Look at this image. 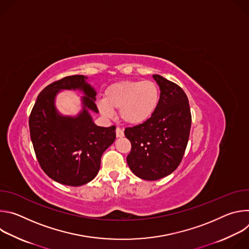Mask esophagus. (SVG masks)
I'll list each match as a JSON object with an SVG mask.
<instances>
[{
    "label": "esophagus",
    "mask_w": 249,
    "mask_h": 249,
    "mask_svg": "<svg viewBox=\"0 0 249 249\" xmlns=\"http://www.w3.org/2000/svg\"><path fill=\"white\" fill-rule=\"evenodd\" d=\"M124 136V131L121 128H116V137L117 138H122Z\"/></svg>",
    "instance_id": "obj_1"
}]
</instances>
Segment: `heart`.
Returning a JSON list of instances; mask_svg holds the SVG:
<instances>
[{
  "label": "heart",
  "mask_w": 249,
  "mask_h": 249,
  "mask_svg": "<svg viewBox=\"0 0 249 249\" xmlns=\"http://www.w3.org/2000/svg\"><path fill=\"white\" fill-rule=\"evenodd\" d=\"M160 102V89L150 80L122 81L109 86L97 108L105 118H112L119 109L123 122L138 126L147 122L156 112Z\"/></svg>",
  "instance_id": "b5f03b06"
}]
</instances>
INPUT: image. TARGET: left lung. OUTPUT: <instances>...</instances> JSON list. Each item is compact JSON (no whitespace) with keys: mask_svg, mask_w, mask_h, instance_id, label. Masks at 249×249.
I'll list each match as a JSON object with an SVG mask.
<instances>
[{"mask_svg":"<svg viewBox=\"0 0 249 249\" xmlns=\"http://www.w3.org/2000/svg\"><path fill=\"white\" fill-rule=\"evenodd\" d=\"M160 87L155 114L144 124L125 129L132 149L127 163L145 180H158L179 165L189 139L191 113L183 89L160 75H153Z\"/></svg>","mask_w":249,"mask_h":249,"instance_id":"left-lung-1","label":"left lung"}]
</instances>
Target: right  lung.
<instances>
[{
    "label": "right lung",
    "instance_id": "1",
    "mask_svg": "<svg viewBox=\"0 0 249 249\" xmlns=\"http://www.w3.org/2000/svg\"><path fill=\"white\" fill-rule=\"evenodd\" d=\"M62 90H79L82 109L77 115L64 116L55 106ZM96 90L88 77H66L47 86L37 96L29 116V131L38 162L54 181L81 186L97 175L100 160L115 141V126L100 127L91 112L98 113Z\"/></svg>",
    "mask_w": 249,
    "mask_h": 249
}]
</instances>
